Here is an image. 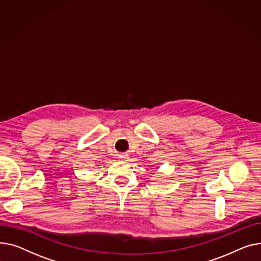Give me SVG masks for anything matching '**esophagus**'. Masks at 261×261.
<instances>
[{
	"mask_svg": "<svg viewBox=\"0 0 261 261\" xmlns=\"http://www.w3.org/2000/svg\"><path fill=\"white\" fill-rule=\"evenodd\" d=\"M119 159H121V160H125V159H127V156L126 155H124V154H121V155H119V157H118Z\"/></svg>",
	"mask_w": 261,
	"mask_h": 261,
	"instance_id": "34e87169",
	"label": "esophagus"
}]
</instances>
